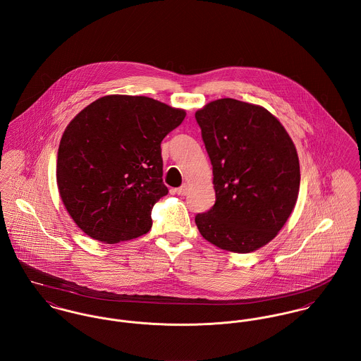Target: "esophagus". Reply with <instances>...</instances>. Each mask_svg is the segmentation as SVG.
I'll use <instances>...</instances> for the list:
<instances>
[{"instance_id":"esophagus-1","label":"esophagus","mask_w":361,"mask_h":361,"mask_svg":"<svg viewBox=\"0 0 361 361\" xmlns=\"http://www.w3.org/2000/svg\"><path fill=\"white\" fill-rule=\"evenodd\" d=\"M175 193L179 195V196H185L188 193V185H182L180 188L175 189Z\"/></svg>"}]
</instances>
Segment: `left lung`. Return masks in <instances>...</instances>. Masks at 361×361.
Wrapping results in <instances>:
<instances>
[{
	"mask_svg": "<svg viewBox=\"0 0 361 361\" xmlns=\"http://www.w3.org/2000/svg\"><path fill=\"white\" fill-rule=\"evenodd\" d=\"M212 165L215 204L196 215L200 235L232 253L269 243L296 206L299 157L289 133L268 109L219 99L196 111Z\"/></svg>",
	"mask_w": 361,
	"mask_h": 361,
	"instance_id": "8db88e82",
	"label": "left lung"
}]
</instances>
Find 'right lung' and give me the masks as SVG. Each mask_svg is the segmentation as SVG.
Instances as JSON below:
<instances>
[{
    "instance_id": "obj_1",
    "label": "right lung",
    "mask_w": 361,
    "mask_h": 361,
    "mask_svg": "<svg viewBox=\"0 0 361 361\" xmlns=\"http://www.w3.org/2000/svg\"><path fill=\"white\" fill-rule=\"evenodd\" d=\"M186 111L145 96L109 94L89 104L65 128L56 186L73 222L106 245L152 229L162 183V139Z\"/></svg>"
}]
</instances>
